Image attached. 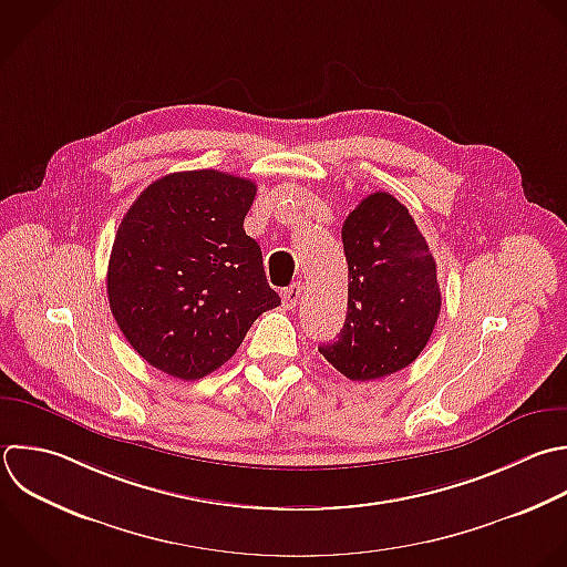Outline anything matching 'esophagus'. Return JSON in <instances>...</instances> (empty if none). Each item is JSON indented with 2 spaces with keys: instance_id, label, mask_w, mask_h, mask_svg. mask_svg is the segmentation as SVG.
<instances>
[{
  "instance_id": "1",
  "label": "esophagus",
  "mask_w": 567,
  "mask_h": 567,
  "mask_svg": "<svg viewBox=\"0 0 567 567\" xmlns=\"http://www.w3.org/2000/svg\"><path fill=\"white\" fill-rule=\"evenodd\" d=\"M301 292H303V286L297 281V284H292V286H288L284 292H281V301H284V308H288V310H292L297 303H299V299H301Z\"/></svg>"
}]
</instances>
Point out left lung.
Segmentation results:
<instances>
[{
	"label": "left lung",
	"mask_w": 567,
	"mask_h": 567,
	"mask_svg": "<svg viewBox=\"0 0 567 567\" xmlns=\"http://www.w3.org/2000/svg\"><path fill=\"white\" fill-rule=\"evenodd\" d=\"M348 315L319 352L343 377L372 381L410 365L436 326V261L408 208L390 193L368 195L343 221Z\"/></svg>",
	"instance_id": "obj_1"
}]
</instances>
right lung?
Listing matches in <instances>:
<instances>
[{"instance_id": "add662e5", "label": "right lung", "mask_w": 567, "mask_h": 567, "mask_svg": "<svg viewBox=\"0 0 567 567\" xmlns=\"http://www.w3.org/2000/svg\"><path fill=\"white\" fill-rule=\"evenodd\" d=\"M250 179L219 171L153 182L124 215L111 261V312L144 361L184 381L224 365L255 319L281 303L244 219Z\"/></svg>"}]
</instances>
